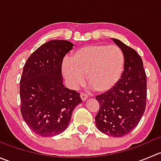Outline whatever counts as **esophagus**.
I'll use <instances>...</instances> for the list:
<instances>
[{
    "mask_svg": "<svg viewBox=\"0 0 161 161\" xmlns=\"http://www.w3.org/2000/svg\"><path fill=\"white\" fill-rule=\"evenodd\" d=\"M80 97H81V99H82V101H85V100L88 98V96L86 95V94H84V93H81Z\"/></svg>",
    "mask_w": 161,
    "mask_h": 161,
    "instance_id": "obj_1",
    "label": "esophagus"
}]
</instances>
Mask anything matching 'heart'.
<instances>
[{
    "mask_svg": "<svg viewBox=\"0 0 161 161\" xmlns=\"http://www.w3.org/2000/svg\"><path fill=\"white\" fill-rule=\"evenodd\" d=\"M125 55L117 46L93 44L79 48L71 59L62 63L68 85L76 90L85 82L97 92H106L116 86L125 69Z\"/></svg>",
    "mask_w": 161,
    "mask_h": 161,
    "instance_id": "heart-1",
    "label": "heart"
}]
</instances>
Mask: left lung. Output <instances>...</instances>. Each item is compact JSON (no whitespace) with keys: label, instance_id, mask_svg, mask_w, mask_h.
<instances>
[{"label":"left lung","instance_id":"left-lung-1","mask_svg":"<svg viewBox=\"0 0 161 161\" xmlns=\"http://www.w3.org/2000/svg\"><path fill=\"white\" fill-rule=\"evenodd\" d=\"M111 40L124 53L125 69L113 89L96 97L100 103L96 125L108 136L122 137L139 124L145 111L147 75L137 52L119 40Z\"/></svg>","mask_w":161,"mask_h":161}]
</instances>
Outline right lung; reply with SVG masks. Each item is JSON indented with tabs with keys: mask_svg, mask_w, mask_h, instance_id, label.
Returning <instances> with one entry per match:
<instances>
[{
	"mask_svg": "<svg viewBox=\"0 0 161 161\" xmlns=\"http://www.w3.org/2000/svg\"><path fill=\"white\" fill-rule=\"evenodd\" d=\"M72 43L52 40L36 49L25 62L20 80L21 113L30 129L42 137H52L69 126L80 93L64 86L63 58Z\"/></svg>",
	"mask_w": 161,
	"mask_h": 161,
	"instance_id": "1",
	"label": "right lung"
}]
</instances>
